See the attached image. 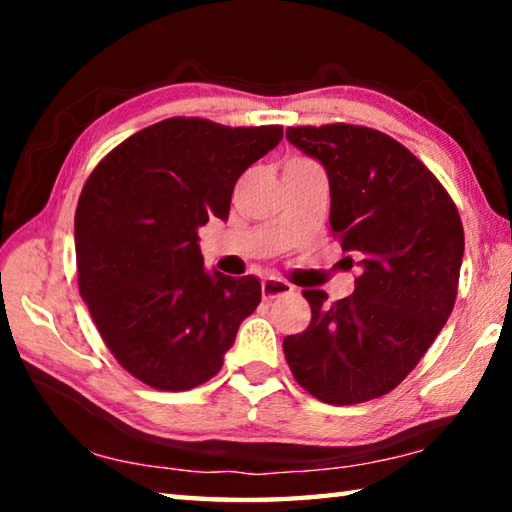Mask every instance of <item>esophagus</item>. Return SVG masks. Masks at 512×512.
I'll use <instances>...</instances> for the list:
<instances>
[{"label": "esophagus", "instance_id": "esophagus-1", "mask_svg": "<svg viewBox=\"0 0 512 512\" xmlns=\"http://www.w3.org/2000/svg\"><path fill=\"white\" fill-rule=\"evenodd\" d=\"M293 293V287L287 282L282 280H275V277H266L262 282V296L264 300H275V298H282V296H289Z\"/></svg>", "mask_w": 512, "mask_h": 512}]
</instances>
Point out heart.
Segmentation results:
<instances>
[{"mask_svg":"<svg viewBox=\"0 0 512 512\" xmlns=\"http://www.w3.org/2000/svg\"><path fill=\"white\" fill-rule=\"evenodd\" d=\"M291 162H309V160H302V158H293ZM291 162H289V164H291Z\"/></svg>","mask_w":512,"mask_h":512,"instance_id":"b5f03b06","label":"heart"}]
</instances>
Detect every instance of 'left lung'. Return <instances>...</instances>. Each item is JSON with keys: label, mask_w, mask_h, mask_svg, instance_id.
I'll return each instance as SVG.
<instances>
[{"label": "left lung", "mask_w": 512, "mask_h": 512, "mask_svg": "<svg viewBox=\"0 0 512 512\" xmlns=\"http://www.w3.org/2000/svg\"><path fill=\"white\" fill-rule=\"evenodd\" d=\"M287 140L325 167L332 237L359 257L361 275L352 296L332 305L325 291H302L311 323L284 339V357L320 402L375 400L418 366L452 314L461 216L440 180L375 128L293 126Z\"/></svg>", "instance_id": "8db88e82"}]
</instances>
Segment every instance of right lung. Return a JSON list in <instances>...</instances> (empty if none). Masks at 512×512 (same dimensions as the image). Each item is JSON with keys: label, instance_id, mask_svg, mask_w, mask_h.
I'll list each match as a JSON object with an SVG mask.
<instances>
[{"label": "right lung", "instance_id": "obj_1", "mask_svg": "<svg viewBox=\"0 0 512 512\" xmlns=\"http://www.w3.org/2000/svg\"><path fill=\"white\" fill-rule=\"evenodd\" d=\"M280 140L282 126L171 117L112 149L83 187L81 298L119 366L155 391L212 379L262 300L257 277L205 271L198 228L228 219L239 176Z\"/></svg>", "mask_w": 512, "mask_h": 512}]
</instances>
